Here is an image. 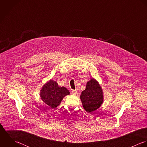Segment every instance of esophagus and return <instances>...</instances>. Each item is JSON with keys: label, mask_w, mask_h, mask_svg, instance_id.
<instances>
[{"label": "esophagus", "mask_w": 147, "mask_h": 147, "mask_svg": "<svg viewBox=\"0 0 147 147\" xmlns=\"http://www.w3.org/2000/svg\"><path fill=\"white\" fill-rule=\"evenodd\" d=\"M71 92H72V93H73V94H74V95L77 94V90H71Z\"/></svg>", "instance_id": "esophagus-1"}]
</instances>
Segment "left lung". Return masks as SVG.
I'll list each match as a JSON object with an SVG mask.
<instances>
[{
    "label": "left lung",
    "mask_w": 147,
    "mask_h": 147,
    "mask_svg": "<svg viewBox=\"0 0 147 147\" xmlns=\"http://www.w3.org/2000/svg\"><path fill=\"white\" fill-rule=\"evenodd\" d=\"M80 99L85 110L91 113L98 109L103 102V92L99 82L92 78L86 84V87L81 95Z\"/></svg>",
    "instance_id": "obj_1"
}]
</instances>
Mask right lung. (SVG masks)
Returning a JSON list of instances; mask_svg holds the SVG:
<instances>
[{
    "label": "right lung",
    "instance_id": "add662e5",
    "mask_svg": "<svg viewBox=\"0 0 147 147\" xmlns=\"http://www.w3.org/2000/svg\"><path fill=\"white\" fill-rule=\"evenodd\" d=\"M70 94L69 91L63 86H59L54 80L45 83L41 88L40 96L42 100L52 109L59 106L63 98Z\"/></svg>",
    "mask_w": 147,
    "mask_h": 147
}]
</instances>
